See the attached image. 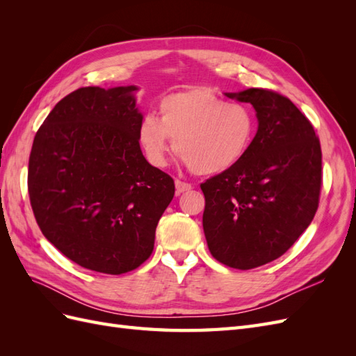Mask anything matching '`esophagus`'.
Wrapping results in <instances>:
<instances>
[{"instance_id":"34e87169","label":"esophagus","mask_w":356,"mask_h":356,"mask_svg":"<svg viewBox=\"0 0 356 356\" xmlns=\"http://www.w3.org/2000/svg\"><path fill=\"white\" fill-rule=\"evenodd\" d=\"M175 188H177V195H181V193L191 190V184H188V182H186V181L177 179L175 181Z\"/></svg>"}]
</instances>
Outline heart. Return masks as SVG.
Instances as JSON below:
<instances>
[{
	"mask_svg": "<svg viewBox=\"0 0 356 356\" xmlns=\"http://www.w3.org/2000/svg\"><path fill=\"white\" fill-rule=\"evenodd\" d=\"M160 120L145 114L138 141L149 165L163 168L172 148L196 175L222 174L239 165L250 152L257 131L251 106L227 102L209 89L196 88L165 96Z\"/></svg>",
	"mask_w": 356,
	"mask_h": 356,
	"instance_id": "1",
	"label": "heart"
}]
</instances>
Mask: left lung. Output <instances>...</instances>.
<instances>
[{"instance_id": "1", "label": "left lung", "mask_w": 356, "mask_h": 356, "mask_svg": "<svg viewBox=\"0 0 356 356\" xmlns=\"http://www.w3.org/2000/svg\"><path fill=\"white\" fill-rule=\"evenodd\" d=\"M225 95L254 106L258 131L239 165L200 184L203 232L215 260L250 270L284 255L314 220L322 152L314 126L286 96L254 88Z\"/></svg>"}]
</instances>
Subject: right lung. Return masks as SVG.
Here are the masks:
<instances>
[{"label": "right lung", "instance_id": "add662e5", "mask_svg": "<svg viewBox=\"0 0 356 356\" xmlns=\"http://www.w3.org/2000/svg\"><path fill=\"white\" fill-rule=\"evenodd\" d=\"M135 86L81 88L60 99L32 144L28 193L44 238L71 261L122 275L152 255L175 184L138 141Z\"/></svg>", "mask_w": 356, "mask_h": 356}]
</instances>
